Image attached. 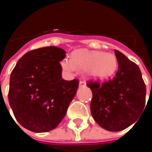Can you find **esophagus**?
Returning <instances> with one entry per match:
<instances>
[{"mask_svg":"<svg viewBox=\"0 0 152 152\" xmlns=\"http://www.w3.org/2000/svg\"><path fill=\"white\" fill-rule=\"evenodd\" d=\"M85 85H86L85 81H83V80L80 81V86H85Z\"/></svg>","mask_w":152,"mask_h":152,"instance_id":"34e87169","label":"esophagus"}]
</instances>
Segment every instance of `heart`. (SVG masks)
I'll use <instances>...</instances> for the list:
<instances>
[{
	"mask_svg": "<svg viewBox=\"0 0 152 152\" xmlns=\"http://www.w3.org/2000/svg\"><path fill=\"white\" fill-rule=\"evenodd\" d=\"M64 70L72 72L76 68L85 69L86 74L94 79H104L113 75L118 68V60L113 53L78 50L74 51L72 58L61 61Z\"/></svg>",
	"mask_w": 152,
	"mask_h": 152,
	"instance_id": "b5f03b06",
	"label": "heart"
}]
</instances>
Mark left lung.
Returning a JSON list of instances; mask_svg holds the SVG:
<instances>
[{
  "label": "left lung",
  "instance_id": "left-lung-1",
  "mask_svg": "<svg viewBox=\"0 0 152 152\" xmlns=\"http://www.w3.org/2000/svg\"><path fill=\"white\" fill-rule=\"evenodd\" d=\"M118 69L113 77L100 83L89 80L92 91L91 112L105 129L118 132L129 127L145 107L146 85L137 64L115 50Z\"/></svg>",
  "mask_w": 152,
  "mask_h": 152
}]
</instances>
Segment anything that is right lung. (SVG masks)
Masks as SVG:
<instances>
[{"instance_id": "1", "label": "right lung", "mask_w": 152, "mask_h": 152, "mask_svg": "<svg viewBox=\"0 0 152 152\" xmlns=\"http://www.w3.org/2000/svg\"><path fill=\"white\" fill-rule=\"evenodd\" d=\"M65 53L55 46L33 50L18 61L11 73L8 102L16 121L30 131L55 129L76 95L78 80L61 77L60 61Z\"/></svg>"}]
</instances>
